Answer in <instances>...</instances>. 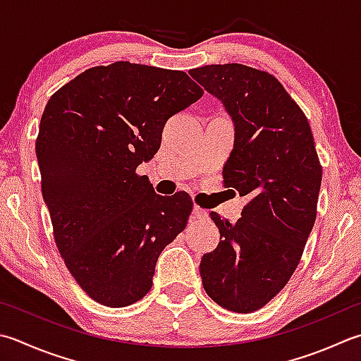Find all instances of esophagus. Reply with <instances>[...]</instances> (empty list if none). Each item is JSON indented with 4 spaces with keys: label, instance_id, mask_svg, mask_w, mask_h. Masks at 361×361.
Here are the masks:
<instances>
[{
    "label": "esophagus",
    "instance_id": "obj_1",
    "mask_svg": "<svg viewBox=\"0 0 361 361\" xmlns=\"http://www.w3.org/2000/svg\"><path fill=\"white\" fill-rule=\"evenodd\" d=\"M192 216H194V219H197V221H203V219L208 217V211L200 208V207H194Z\"/></svg>",
    "mask_w": 361,
    "mask_h": 361
}]
</instances>
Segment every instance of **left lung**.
<instances>
[{"mask_svg": "<svg viewBox=\"0 0 361 361\" xmlns=\"http://www.w3.org/2000/svg\"><path fill=\"white\" fill-rule=\"evenodd\" d=\"M189 75L231 117L235 145L224 185L249 199L236 222L211 211L221 243L202 257V283L217 305L252 313L285 288L316 221L322 169L312 128L269 73L225 63Z\"/></svg>", "mask_w": 361, "mask_h": 361, "instance_id": "left-lung-1", "label": "left lung"}]
</instances>
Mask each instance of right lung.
Here are the masks:
<instances>
[{"mask_svg": "<svg viewBox=\"0 0 361 361\" xmlns=\"http://www.w3.org/2000/svg\"><path fill=\"white\" fill-rule=\"evenodd\" d=\"M203 90L180 70L130 62L89 68L49 98L35 140L56 245L90 299L131 305L153 285L192 200L158 195L136 167L159 150L169 118Z\"/></svg>", "mask_w": 361, "mask_h": 361, "instance_id": "right-lung-1", "label": "right lung"}]
</instances>
